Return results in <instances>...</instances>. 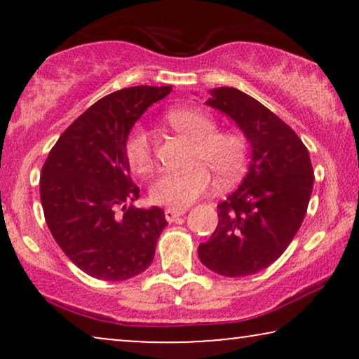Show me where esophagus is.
Masks as SVG:
<instances>
[{"label":"esophagus","mask_w":359,"mask_h":359,"mask_svg":"<svg viewBox=\"0 0 359 359\" xmlns=\"http://www.w3.org/2000/svg\"><path fill=\"white\" fill-rule=\"evenodd\" d=\"M186 210H188V209H173V208H168V209H165V217H166V220H168V222H175L176 219L186 214Z\"/></svg>","instance_id":"34e87169"}]
</instances>
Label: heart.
Returning <instances> with one entry per match:
<instances>
[{"mask_svg": "<svg viewBox=\"0 0 359 359\" xmlns=\"http://www.w3.org/2000/svg\"><path fill=\"white\" fill-rule=\"evenodd\" d=\"M168 124L194 142L191 163L186 171H161L151 181L150 199L173 209H184L214 188V178L232 183L247 165V140L238 132L217 130V124L208 112L194 107H178L166 116ZM126 158L135 173H149L154 166L151 142L144 127H134L126 140Z\"/></svg>", "mask_w": 359, "mask_h": 359, "instance_id": "b5f03b06", "label": "heart"}]
</instances>
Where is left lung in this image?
Listing matches in <instances>:
<instances>
[{"mask_svg":"<svg viewBox=\"0 0 359 359\" xmlns=\"http://www.w3.org/2000/svg\"><path fill=\"white\" fill-rule=\"evenodd\" d=\"M205 104L230 117L252 147L242 183L217 205L219 224L198 248L210 271L250 276L284 253L304 217L313 188L306 145L291 127L237 88L210 90Z\"/></svg>","mask_w":359,"mask_h":359,"instance_id":"obj_1","label":"left lung"}]
</instances>
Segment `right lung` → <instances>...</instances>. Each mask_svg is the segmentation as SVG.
Segmentation results:
<instances>
[{
    "instance_id": "obj_1",
    "label": "right lung",
    "mask_w": 359,
    "mask_h": 359,
    "mask_svg": "<svg viewBox=\"0 0 359 359\" xmlns=\"http://www.w3.org/2000/svg\"><path fill=\"white\" fill-rule=\"evenodd\" d=\"M171 86H132L111 93L60 135L42 166L46 222L70 262L104 281H124L154 262L166 227L156 205L134 208L126 140L140 116Z\"/></svg>"
}]
</instances>
